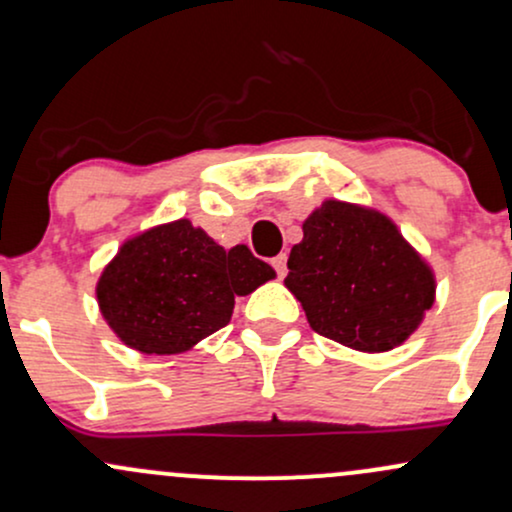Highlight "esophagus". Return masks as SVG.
<instances>
[{"instance_id": "obj_1", "label": "esophagus", "mask_w": 512, "mask_h": 512, "mask_svg": "<svg viewBox=\"0 0 512 512\" xmlns=\"http://www.w3.org/2000/svg\"><path fill=\"white\" fill-rule=\"evenodd\" d=\"M272 267L276 269V274L279 276H286V252H281V255L274 257Z\"/></svg>"}]
</instances>
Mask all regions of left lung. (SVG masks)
Returning <instances> with one entry per match:
<instances>
[{
	"instance_id": "1",
	"label": "left lung",
	"mask_w": 512,
	"mask_h": 512,
	"mask_svg": "<svg viewBox=\"0 0 512 512\" xmlns=\"http://www.w3.org/2000/svg\"><path fill=\"white\" fill-rule=\"evenodd\" d=\"M284 284L317 334L368 354L402 344L436 298L431 267L395 223L337 199L305 219Z\"/></svg>"
}]
</instances>
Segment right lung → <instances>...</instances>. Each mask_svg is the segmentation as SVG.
I'll return each instance as SVG.
<instances>
[{"label": "right lung", "instance_id": "right-lung-1", "mask_svg": "<svg viewBox=\"0 0 512 512\" xmlns=\"http://www.w3.org/2000/svg\"><path fill=\"white\" fill-rule=\"evenodd\" d=\"M248 245L223 250L187 219L127 240L103 269L96 296L105 322L142 354H180L228 325L236 296L274 279Z\"/></svg>", "mask_w": 512, "mask_h": 512}]
</instances>
